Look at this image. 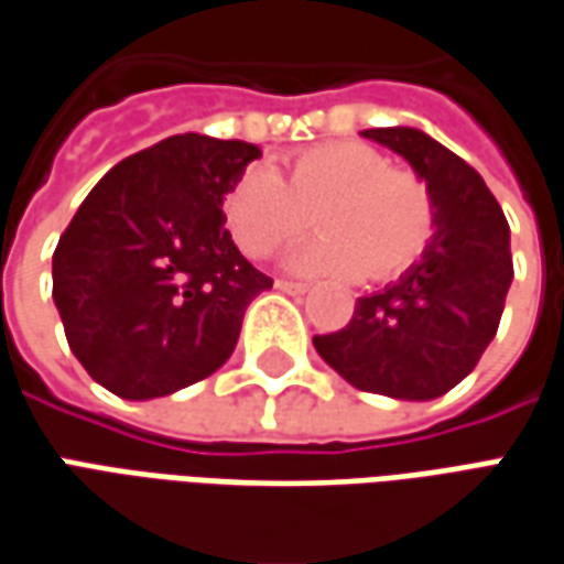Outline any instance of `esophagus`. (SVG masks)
Returning <instances> with one entry per match:
<instances>
[{"instance_id":"34e87169","label":"esophagus","mask_w":564,"mask_h":564,"mask_svg":"<svg viewBox=\"0 0 564 564\" xmlns=\"http://www.w3.org/2000/svg\"><path fill=\"white\" fill-rule=\"evenodd\" d=\"M275 289L285 291V294H306L310 285L306 282H289V279H275Z\"/></svg>"}]
</instances>
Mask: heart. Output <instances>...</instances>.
Masks as SVG:
<instances>
[{
	"label": "heart",
	"instance_id": "heart-1",
	"mask_svg": "<svg viewBox=\"0 0 564 564\" xmlns=\"http://www.w3.org/2000/svg\"><path fill=\"white\" fill-rule=\"evenodd\" d=\"M313 217L325 236L294 254L291 267L371 282L408 273L438 230L430 184L359 141L310 147L282 174L245 169L224 196L227 230L248 258H275L301 242Z\"/></svg>",
	"mask_w": 564,
	"mask_h": 564
}]
</instances>
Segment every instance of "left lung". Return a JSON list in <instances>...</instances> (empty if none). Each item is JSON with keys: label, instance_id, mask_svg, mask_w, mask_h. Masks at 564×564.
<instances>
[{"label": "left lung", "instance_id": "left-lung-1", "mask_svg": "<svg viewBox=\"0 0 564 564\" xmlns=\"http://www.w3.org/2000/svg\"><path fill=\"white\" fill-rule=\"evenodd\" d=\"M405 156L436 196L438 230L417 267L356 301L352 319L316 334L319 356L362 393L436 399L495 340L512 282L510 224L479 171L417 128H368Z\"/></svg>", "mask_w": 564, "mask_h": 564}]
</instances>
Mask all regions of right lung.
Returning a JSON list of instances; mask_svg holds the SVG:
<instances>
[{
    "label": "right lung",
    "mask_w": 564,
    "mask_h": 564,
    "mask_svg": "<svg viewBox=\"0 0 564 564\" xmlns=\"http://www.w3.org/2000/svg\"><path fill=\"white\" fill-rule=\"evenodd\" d=\"M260 150L174 134L122 159L54 248V304L73 356L119 399L215 375L245 306L273 289L224 227V196Z\"/></svg>",
    "instance_id": "add662e5"
}]
</instances>
